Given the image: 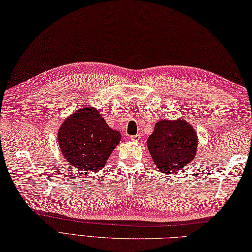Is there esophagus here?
I'll list each match as a JSON object with an SVG mask.
<instances>
[{
  "instance_id": "esophagus-1",
  "label": "esophagus",
  "mask_w": 252,
  "mask_h": 252,
  "mask_svg": "<svg viewBox=\"0 0 252 252\" xmlns=\"http://www.w3.org/2000/svg\"><path fill=\"white\" fill-rule=\"evenodd\" d=\"M141 138H142V134L138 133V134H135V135H132L131 138H130V140L133 141V142H138V141L141 140Z\"/></svg>"
}]
</instances>
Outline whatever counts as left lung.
Returning a JSON list of instances; mask_svg holds the SVG:
<instances>
[{
	"label": "left lung",
	"instance_id": "left-lung-1",
	"mask_svg": "<svg viewBox=\"0 0 252 252\" xmlns=\"http://www.w3.org/2000/svg\"><path fill=\"white\" fill-rule=\"evenodd\" d=\"M199 139L193 126L185 119L161 120L147 139L152 161L164 173L173 174L194 158Z\"/></svg>",
	"mask_w": 252,
	"mask_h": 252
}]
</instances>
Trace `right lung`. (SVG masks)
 <instances>
[{
	"label": "right lung",
	"mask_w": 252,
	"mask_h": 252,
	"mask_svg": "<svg viewBox=\"0 0 252 252\" xmlns=\"http://www.w3.org/2000/svg\"><path fill=\"white\" fill-rule=\"evenodd\" d=\"M121 139L120 131L111 129L91 106L72 112L58 131L60 150L69 167L93 173L108 162Z\"/></svg>",
	"instance_id": "right-lung-1"
}]
</instances>
